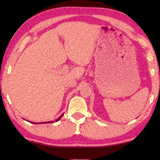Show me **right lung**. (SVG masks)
<instances>
[{"instance_id":"right-lung-1","label":"right lung","mask_w":160,"mask_h":160,"mask_svg":"<svg viewBox=\"0 0 160 160\" xmlns=\"http://www.w3.org/2000/svg\"><path fill=\"white\" fill-rule=\"evenodd\" d=\"M63 114H62L61 116H60V117H59L58 119H57V120H56V121H59V120H60V119H61V118L62 117V116H63ZM52 123V122H49V121H48V122H43V123Z\"/></svg>"}]
</instances>
